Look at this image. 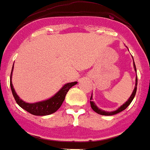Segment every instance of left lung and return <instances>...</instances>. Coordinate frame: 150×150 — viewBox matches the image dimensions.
Instances as JSON below:
<instances>
[{"label":"left lung","mask_w":150,"mask_h":150,"mask_svg":"<svg viewBox=\"0 0 150 150\" xmlns=\"http://www.w3.org/2000/svg\"><path fill=\"white\" fill-rule=\"evenodd\" d=\"M133 68H134V70L136 71L137 73V69H136V65H135V63L133 62ZM137 76H136V81H135V87H134V89H133V93H132V94L131 96L129 97V98L128 99V100H126V102H125L122 105L119 107L117 110H114V111H112V112H107V111H104V110H100L99 109L97 105H96V104L93 101V94H92L91 98H90V105H91V108L93 109V111L98 113V114H100V115H105V116H112V115H114V114H117V113H118V112H121V111H123L125 110L126 108H127L130 103L132 102V100H133V98L135 97V94H136V92H137Z\"/></svg>","instance_id":"1"}]
</instances>
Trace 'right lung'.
<instances>
[{"mask_svg":"<svg viewBox=\"0 0 150 150\" xmlns=\"http://www.w3.org/2000/svg\"><path fill=\"white\" fill-rule=\"evenodd\" d=\"M13 70V66L10 75V87L14 99L20 107H21L23 110H26L27 112H29V113H31L33 115L46 116L55 112L63 103L65 96L67 94L68 91L69 90V88L77 84L76 81L67 83V84H65L62 86V88L55 95H53L52 98H49L47 100L35 102V103H28V102H25V101L21 100L14 89L13 83H12Z\"/></svg>","mask_w":150,"mask_h":150,"instance_id":"add662e5","label":"right lung"}]
</instances>
